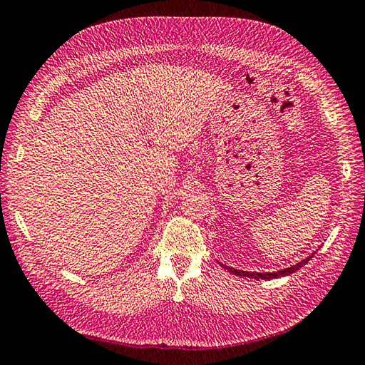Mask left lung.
<instances>
[{"label": "left lung", "mask_w": 365, "mask_h": 365, "mask_svg": "<svg viewBox=\"0 0 365 365\" xmlns=\"http://www.w3.org/2000/svg\"><path fill=\"white\" fill-rule=\"evenodd\" d=\"M312 255H316V252L312 253ZM312 255H309L308 258L302 259V261L297 262V264H295V266L286 267V269H282V270H277V272H264V274H261V272H245V270H238V269L228 267V266H224V264H222V267L227 269L228 272H232L233 275H238V277H249V278H257V279H270V278H279V277H286V275H291V274H294V272H297V270H299L300 267H303V266L307 264V262L312 258Z\"/></svg>", "instance_id": "1"}]
</instances>
